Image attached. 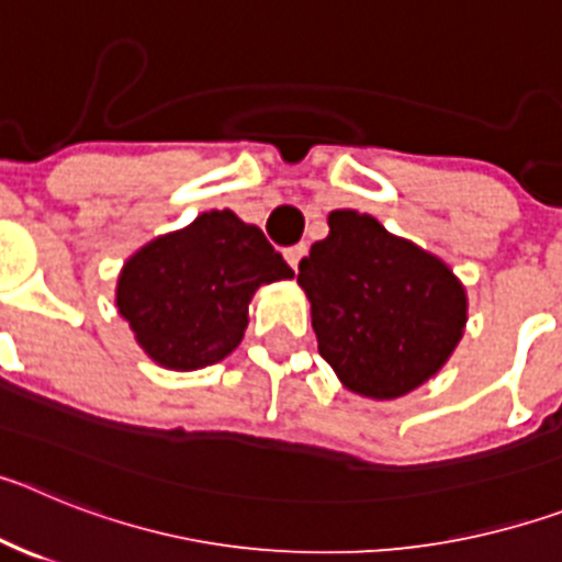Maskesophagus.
<instances>
[{"mask_svg":"<svg viewBox=\"0 0 562 562\" xmlns=\"http://www.w3.org/2000/svg\"><path fill=\"white\" fill-rule=\"evenodd\" d=\"M304 256H306V245H304V241H301V245L286 247V250H284V258H286V261H290L292 270H297V265H301V258H304Z\"/></svg>","mask_w":562,"mask_h":562,"instance_id":"esophagus-1","label":"esophagus"}]
</instances>
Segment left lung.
<instances>
[{
	"label": "left lung",
	"mask_w": 562,
	"mask_h": 562,
	"mask_svg": "<svg viewBox=\"0 0 562 562\" xmlns=\"http://www.w3.org/2000/svg\"><path fill=\"white\" fill-rule=\"evenodd\" d=\"M297 284L312 301L321 357L371 400H394L434 376L467 321L453 272L357 211L329 213V236L301 258Z\"/></svg>",
	"instance_id": "left-lung-1"
}]
</instances>
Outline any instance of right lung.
Returning a JSON list of instances; mask_svg holds the SVG:
<instances>
[{
    "label": "right lung",
    "instance_id": "1",
    "mask_svg": "<svg viewBox=\"0 0 562 562\" xmlns=\"http://www.w3.org/2000/svg\"><path fill=\"white\" fill-rule=\"evenodd\" d=\"M292 267L236 213H202L186 231L134 252L117 281V310L146 355L166 369L213 366L247 329V304Z\"/></svg>",
    "mask_w": 562,
    "mask_h": 562
}]
</instances>
